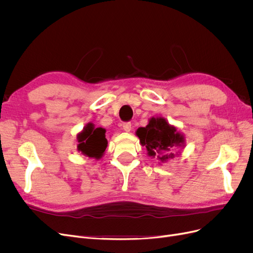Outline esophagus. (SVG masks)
Returning a JSON list of instances; mask_svg holds the SVG:
<instances>
[{"mask_svg": "<svg viewBox=\"0 0 253 253\" xmlns=\"http://www.w3.org/2000/svg\"><path fill=\"white\" fill-rule=\"evenodd\" d=\"M122 127H124L126 132H129L132 129V124H131V122H125L124 126H122Z\"/></svg>", "mask_w": 253, "mask_h": 253, "instance_id": "1", "label": "esophagus"}]
</instances>
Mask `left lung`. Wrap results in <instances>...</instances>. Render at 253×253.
Instances as JSON below:
<instances>
[{"label": "left lung", "mask_w": 253, "mask_h": 253, "mask_svg": "<svg viewBox=\"0 0 253 253\" xmlns=\"http://www.w3.org/2000/svg\"><path fill=\"white\" fill-rule=\"evenodd\" d=\"M136 135L147 148L148 155L157 157L163 163L173 158V151L185 143L183 136L162 117L151 118L147 126L137 129Z\"/></svg>", "instance_id": "8db88e82"}]
</instances>
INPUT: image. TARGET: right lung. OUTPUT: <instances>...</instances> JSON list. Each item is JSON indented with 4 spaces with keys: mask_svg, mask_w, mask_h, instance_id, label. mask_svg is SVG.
I'll use <instances>...</instances> for the list:
<instances>
[{
    "mask_svg": "<svg viewBox=\"0 0 253 253\" xmlns=\"http://www.w3.org/2000/svg\"><path fill=\"white\" fill-rule=\"evenodd\" d=\"M78 150L84 155L99 159L104 153L108 140L105 138V129L95 127L88 124L78 135Z\"/></svg>",
    "mask_w": 253,
    "mask_h": 253,
    "instance_id": "obj_1",
    "label": "right lung"
}]
</instances>
